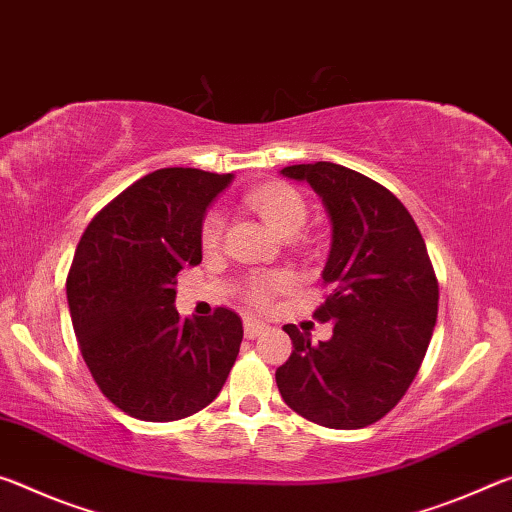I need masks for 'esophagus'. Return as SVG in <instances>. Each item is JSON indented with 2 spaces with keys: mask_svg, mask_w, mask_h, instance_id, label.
<instances>
[{
  "mask_svg": "<svg viewBox=\"0 0 512 512\" xmlns=\"http://www.w3.org/2000/svg\"><path fill=\"white\" fill-rule=\"evenodd\" d=\"M242 326H245V335L247 338H258V335H261L267 326L263 324V322H256V320H251V317H245V322H242Z\"/></svg>",
  "mask_w": 512,
  "mask_h": 512,
  "instance_id": "34e87169",
  "label": "esophagus"
}]
</instances>
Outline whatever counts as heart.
Here are the masks:
<instances>
[{"instance_id":"b5f03b06","label":"heart","mask_w":512,"mask_h":512,"mask_svg":"<svg viewBox=\"0 0 512 512\" xmlns=\"http://www.w3.org/2000/svg\"><path fill=\"white\" fill-rule=\"evenodd\" d=\"M247 204L283 238L295 236L306 224L308 206L299 192L286 183H270L247 192ZM224 233V217L220 211H208L199 226V240L204 249L220 245ZM290 276L283 272H258L249 276L245 295L251 306L270 308L276 292L288 290Z\"/></svg>"}]
</instances>
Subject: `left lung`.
<instances>
[{"mask_svg":"<svg viewBox=\"0 0 512 512\" xmlns=\"http://www.w3.org/2000/svg\"><path fill=\"white\" fill-rule=\"evenodd\" d=\"M333 224L322 272L331 292L313 317L333 324L331 340L311 345L295 324L283 331L292 354L276 370L286 404L326 429H363L406 395L420 372L438 317V279L413 215L381 183L335 163L290 165Z\"/></svg>","mask_w":512,"mask_h":512,"instance_id":"8db88e82","label":"left lung"}]
</instances>
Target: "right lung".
Returning a JSON list of instances; mask_svg holds the SVG:
<instances>
[{"label": "right lung", "instance_id": "add662e5", "mask_svg": "<svg viewBox=\"0 0 512 512\" xmlns=\"http://www.w3.org/2000/svg\"><path fill=\"white\" fill-rule=\"evenodd\" d=\"M231 174L163 167L92 217L67 272L81 356L108 401L142 422H174L220 395L242 322L229 308L183 320L177 274L201 263L199 226Z\"/></svg>", "mask_w": 512, "mask_h": 512}]
</instances>
